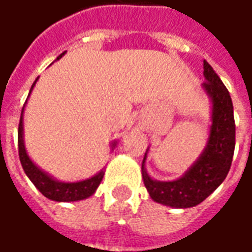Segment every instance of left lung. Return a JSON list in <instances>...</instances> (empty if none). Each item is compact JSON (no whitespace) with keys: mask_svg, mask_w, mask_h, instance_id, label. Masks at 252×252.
<instances>
[{"mask_svg":"<svg viewBox=\"0 0 252 252\" xmlns=\"http://www.w3.org/2000/svg\"><path fill=\"white\" fill-rule=\"evenodd\" d=\"M206 81L203 89L211 98V126L206 148L190 169L174 181H156L145 170L144 156L143 180L149 196L156 203L176 209L195 207L209 197L226 178L235 152V118L233 104L228 89L206 60L203 62Z\"/></svg>","mask_w":252,"mask_h":252,"instance_id":"8db88e82","label":"left lung"}]
</instances>
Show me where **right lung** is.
Wrapping results in <instances>:
<instances>
[{
    "label": "right lung",
    "mask_w": 252,
    "mask_h": 252,
    "mask_svg": "<svg viewBox=\"0 0 252 252\" xmlns=\"http://www.w3.org/2000/svg\"><path fill=\"white\" fill-rule=\"evenodd\" d=\"M62 53L57 57V60L63 56ZM38 78L35 79V82ZM35 82L32 83L31 90L34 88ZM30 90V93H31ZM30 96V94H29ZM23 109H22V115H20V122H19V131H17V145H19V158H20V163L23 166L24 173L30 178L31 182L36 187V189L42 193L45 197H48L50 200L55 202H76V200H83L86 197L92 196L96 189L98 188L100 182L103 180L104 171L101 170L100 173H97L96 176L92 178L83 180V181L78 182H62L55 180L53 177H50L48 173H45L39 169L38 166L34 164V162L30 159V156L26 152V147H24V138H23ZM116 143H112V148H115Z\"/></svg>",
    "instance_id": "add662e5"
}]
</instances>
